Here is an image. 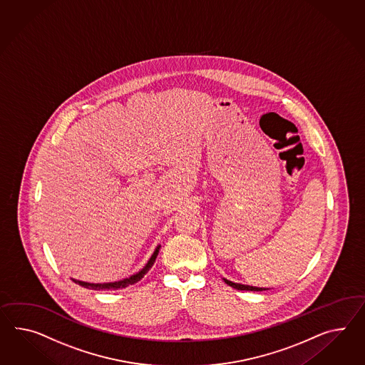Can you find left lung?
I'll list each match as a JSON object with an SVG mask.
<instances>
[{
	"label": "left lung",
	"instance_id": "8db88e82",
	"mask_svg": "<svg viewBox=\"0 0 365 365\" xmlns=\"http://www.w3.org/2000/svg\"><path fill=\"white\" fill-rule=\"evenodd\" d=\"M225 283L226 284H229L230 287H233V289H237V290H250V291H263L266 290V289H261V287H252V286H247V284H240V283H233V282L227 281V279H224Z\"/></svg>",
	"mask_w": 365,
	"mask_h": 365
}]
</instances>
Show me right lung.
<instances>
[{"mask_svg":"<svg viewBox=\"0 0 365 365\" xmlns=\"http://www.w3.org/2000/svg\"><path fill=\"white\" fill-rule=\"evenodd\" d=\"M159 249L160 246L155 250L153 255L150 257V261L145 264V267H144L143 270L139 271L138 274L132 275L131 278H127V279H123V281L113 282V283H87V282L75 281V279H73V281H74L76 284L84 287V289H90V290H118V289H124V287H127V286H130V284H133V283L140 281L141 278L150 271V267H152L153 263H155V259H156L158 254H159Z\"/></svg>","mask_w":365,"mask_h":365,"instance_id":"right-lung-1","label":"right lung"}]
</instances>
